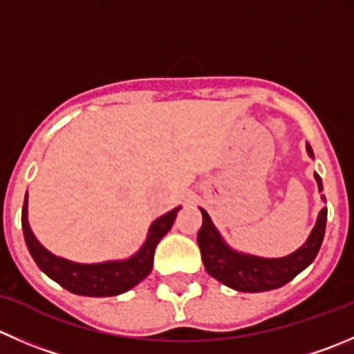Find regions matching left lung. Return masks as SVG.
<instances>
[{
  "mask_svg": "<svg viewBox=\"0 0 354 354\" xmlns=\"http://www.w3.org/2000/svg\"><path fill=\"white\" fill-rule=\"evenodd\" d=\"M306 150L310 157H313L310 145H306ZM315 180L318 183V190H324L322 178L317 173ZM201 212L202 226L197 233V242L201 247L202 263L209 275L240 292H264V290L279 289L299 275L317 257L327 225V207H324L303 247L286 257L270 259V257H257L233 250L221 239L207 212L204 209H201Z\"/></svg>",
  "mask_w": 354,
  "mask_h": 354,
  "instance_id": "left-lung-1",
  "label": "left lung"
}]
</instances>
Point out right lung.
<instances>
[{"instance_id": "right-lung-1", "label": "right lung", "mask_w": 354, "mask_h": 354, "mask_svg": "<svg viewBox=\"0 0 354 354\" xmlns=\"http://www.w3.org/2000/svg\"><path fill=\"white\" fill-rule=\"evenodd\" d=\"M181 207L173 209L167 214L160 216L159 219L152 223L147 235L145 243L142 249L124 261H107V263L82 264L72 263V261L58 257L44 249L39 240L34 236L27 221V194L24 198L22 207V230L24 239H26L27 249L30 256L36 261L41 272L46 273L51 280L67 289L68 292L77 294V296H91V297H107L119 296L126 290L138 286L153 266V252H156L157 243L160 242L164 235L171 230L178 211Z\"/></svg>"}]
</instances>
